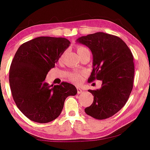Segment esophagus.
Segmentation results:
<instances>
[{
  "label": "esophagus",
  "instance_id": "34e87169",
  "mask_svg": "<svg viewBox=\"0 0 150 150\" xmlns=\"http://www.w3.org/2000/svg\"><path fill=\"white\" fill-rule=\"evenodd\" d=\"M77 93H82V89H80V88H79V87H77Z\"/></svg>",
  "mask_w": 150,
  "mask_h": 150
}]
</instances>
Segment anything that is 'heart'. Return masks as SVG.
Listing matches in <instances>:
<instances>
[{
  "label": "heart",
  "instance_id": "b5f03b06",
  "mask_svg": "<svg viewBox=\"0 0 150 150\" xmlns=\"http://www.w3.org/2000/svg\"><path fill=\"white\" fill-rule=\"evenodd\" d=\"M77 52L78 54V55H80L81 54L84 53L86 51H89L87 48H86L85 47L82 46V45H78L77 47ZM82 75L80 73H71L69 75L70 80L73 82H80L81 79H82Z\"/></svg>",
  "mask_w": 150,
  "mask_h": 150
}]
</instances>
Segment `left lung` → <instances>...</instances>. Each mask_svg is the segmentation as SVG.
<instances>
[{"mask_svg":"<svg viewBox=\"0 0 150 150\" xmlns=\"http://www.w3.org/2000/svg\"><path fill=\"white\" fill-rule=\"evenodd\" d=\"M77 42L92 52L93 70L88 82H103L100 89L88 90L94 97L84 111L97 120L109 118L124 107L132 91L135 72L132 53L120 38L103 32L82 36Z\"/></svg>","mask_w":150,"mask_h":150,"instance_id":"8db88e82","label":"left lung"}]
</instances>
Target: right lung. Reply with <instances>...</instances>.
I'll return each instance as SVG.
<instances>
[{"mask_svg": "<svg viewBox=\"0 0 150 150\" xmlns=\"http://www.w3.org/2000/svg\"><path fill=\"white\" fill-rule=\"evenodd\" d=\"M64 38L38 37L19 47L10 68L9 82L19 110L30 120L47 123L61 114L66 98L77 94L72 84L49 85L48 72L69 47Z\"/></svg>", "mask_w": 150, "mask_h": 150, "instance_id": "add662e5", "label": "right lung"}]
</instances>
